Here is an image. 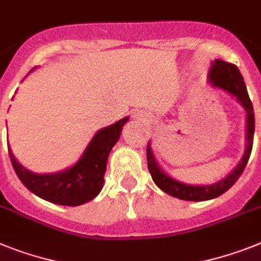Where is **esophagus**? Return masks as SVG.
Here are the masks:
<instances>
[{"label": "esophagus", "mask_w": 261, "mask_h": 261, "mask_svg": "<svg viewBox=\"0 0 261 261\" xmlns=\"http://www.w3.org/2000/svg\"><path fill=\"white\" fill-rule=\"evenodd\" d=\"M133 122L135 124H146L148 122V115L143 111H134L133 113Z\"/></svg>", "instance_id": "34e87169"}]
</instances>
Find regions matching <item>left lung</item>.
<instances>
[{"label": "left lung", "instance_id": "1", "mask_svg": "<svg viewBox=\"0 0 261 261\" xmlns=\"http://www.w3.org/2000/svg\"><path fill=\"white\" fill-rule=\"evenodd\" d=\"M208 83L212 87L223 90L227 94L232 95L246 111V147L242 159L236 164V167L229 172L222 180L212 183V185H187L183 181L174 179L163 171V168L159 166L154 150L151 147V141L147 144V166L152 180L155 185L161 188L166 194L171 195L174 198L181 200L201 201L215 199L228 191L232 186L235 185L239 176L244 171L247 162L249 159L251 151H252L253 133H255V114H253L252 102L249 99L248 93L244 80L238 67L232 63L225 62L222 60H215L211 62V67L208 71Z\"/></svg>", "mask_w": 261, "mask_h": 261}]
</instances>
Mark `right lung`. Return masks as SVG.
<instances>
[{"label":"right lung","instance_id":"right-lung-1","mask_svg":"<svg viewBox=\"0 0 261 261\" xmlns=\"http://www.w3.org/2000/svg\"><path fill=\"white\" fill-rule=\"evenodd\" d=\"M127 120L128 117L122 118L115 123L98 130L76 163L54 174H37L25 168L15 159L8 144L13 168L23 186L43 200L70 207L85 204L93 200L103 187L107 158L119 141L122 127Z\"/></svg>","mask_w":261,"mask_h":261}]
</instances>
